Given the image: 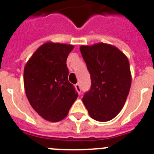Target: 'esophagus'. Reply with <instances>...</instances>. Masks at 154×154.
<instances>
[{"label":"esophagus","instance_id":"obj_1","mask_svg":"<svg viewBox=\"0 0 154 154\" xmlns=\"http://www.w3.org/2000/svg\"><path fill=\"white\" fill-rule=\"evenodd\" d=\"M75 88H76V90L78 92V94H81V86H80L79 84H76L75 85Z\"/></svg>","mask_w":154,"mask_h":154}]
</instances>
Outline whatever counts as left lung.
I'll return each instance as SVG.
<instances>
[{"label": "left lung", "instance_id": "left-lung-1", "mask_svg": "<svg viewBox=\"0 0 154 154\" xmlns=\"http://www.w3.org/2000/svg\"><path fill=\"white\" fill-rule=\"evenodd\" d=\"M81 55L91 75V88L83 103L90 117L97 121L114 118L125 105L131 83L129 62L117 48L99 43L81 45Z\"/></svg>", "mask_w": 154, "mask_h": 154}]
</instances>
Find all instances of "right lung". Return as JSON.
<instances>
[{
    "label": "right lung",
    "instance_id": "add662e5",
    "mask_svg": "<svg viewBox=\"0 0 154 154\" xmlns=\"http://www.w3.org/2000/svg\"><path fill=\"white\" fill-rule=\"evenodd\" d=\"M73 45L48 42L33 53L24 68V87L31 106L44 119L62 121L78 96L68 81L66 59Z\"/></svg>",
    "mask_w": 154,
    "mask_h": 154
}]
</instances>
